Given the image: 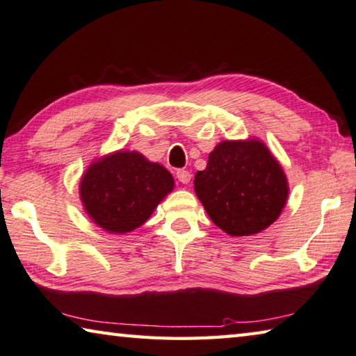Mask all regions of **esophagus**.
<instances>
[{
  "instance_id": "esophagus-1",
  "label": "esophagus",
  "mask_w": 356,
  "mask_h": 356,
  "mask_svg": "<svg viewBox=\"0 0 356 356\" xmlns=\"http://www.w3.org/2000/svg\"><path fill=\"white\" fill-rule=\"evenodd\" d=\"M176 176H177V179H179V182H182V184H190V180H191V174H190V171H186V170H177Z\"/></svg>"
}]
</instances>
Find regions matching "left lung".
I'll use <instances>...</instances> for the list:
<instances>
[{
    "label": "left lung",
    "instance_id": "obj_1",
    "mask_svg": "<svg viewBox=\"0 0 356 356\" xmlns=\"http://www.w3.org/2000/svg\"><path fill=\"white\" fill-rule=\"evenodd\" d=\"M195 191L211 221L232 236L268 229L288 199L282 166L260 140L221 141L210 152Z\"/></svg>",
    "mask_w": 356,
    "mask_h": 356
}]
</instances>
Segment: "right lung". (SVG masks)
Returning a JSON list of instances; mask_svg holds the SVG:
<instances>
[{"label": "right lung", "instance_id": "1", "mask_svg": "<svg viewBox=\"0 0 356 356\" xmlns=\"http://www.w3.org/2000/svg\"><path fill=\"white\" fill-rule=\"evenodd\" d=\"M174 188L171 172L135 151L98 159L81 180L87 215L111 234H127L145 224Z\"/></svg>", "mask_w": 356, "mask_h": 356}]
</instances>
